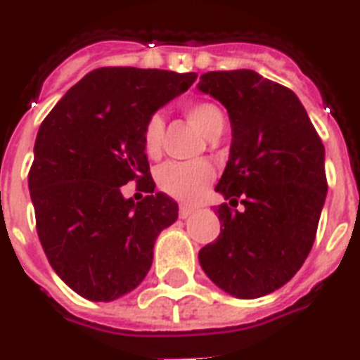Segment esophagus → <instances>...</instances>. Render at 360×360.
Segmentation results:
<instances>
[{
	"mask_svg": "<svg viewBox=\"0 0 360 360\" xmlns=\"http://www.w3.org/2000/svg\"><path fill=\"white\" fill-rule=\"evenodd\" d=\"M194 214V209H192V207H181L179 209V218H183V220H186V218H188V216H192Z\"/></svg>",
	"mask_w": 360,
	"mask_h": 360,
	"instance_id": "obj_1",
	"label": "esophagus"
}]
</instances>
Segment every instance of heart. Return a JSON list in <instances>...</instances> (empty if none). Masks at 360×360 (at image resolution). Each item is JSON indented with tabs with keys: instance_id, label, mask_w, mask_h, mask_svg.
<instances>
[{
	"instance_id": "obj_1",
	"label": "heart",
	"mask_w": 360,
	"mask_h": 360,
	"mask_svg": "<svg viewBox=\"0 0 360 360\" xmlns=\"http://www.w3.org/2000/svg\"><path fill=\"white\" fill-rule=\"evenodd\" d=\"M185 114L205 136H210L218 129H224L226 125V116L221 109L210 101H194L186 105ZM162 133H165V122L160 118V114L150 116L144 125V134H142L144 151L150 157L159 155L160 146H162ZM212 177H214V170L207 160L166 162L157 172V183L160 190L183 203H194L200 200L201 195L205 194Z\"/></svg>"
}]
</instances>
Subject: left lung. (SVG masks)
Listing matches in <instances>:
<instances>
[{
  "mask_svg": "<svg viewBox=\"0 0 360 360\" xmlns=\"http://www.w3.org/2000/svg\"><path fill=\"white\" fill-rule=\"evenodd\" d=\"M198 90L227 109L231 150L216 185L224 229L200 251L218 288L255 300L281 288L305 262L327 195L326 150L297 96L253 70L209 72Z\"/></svg>",
  "mask_w": 360,
  "mask_h": 360,
  "instance_id": "8db88e82",
  "label": "left lung"
}]
</instances>
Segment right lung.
Listing matches in <instances>:
<instances>
[{
	"label": "right lung",
	"instance_id": "obj_1",
	"mask_svg": "<svg viewBox=\"0 0 360 360\" xmlns=\"http://www.w3.org/2000/svg\"><path fill=\"white\" fill-rule=\"evenodd\" d=\"M198 74L98 68L63 96L40 125L29 192L44 253L60 279L90 302H112L142 283L177 203L155 183L144 125ZM129 180L150 192L134 204Z\"/></svg>",
	"mask_w": 360,
	"mask_h": 360
}]
</instances>
